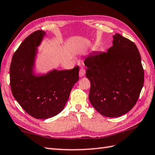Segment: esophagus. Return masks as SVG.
I'll list each match as a JSON object with an SVG mask.
<instances>
[{"label":"esophagus","instance_id":"1","mask_svg":"<svg viewBox=\"0 0 155 155\" xmlns=\"http://www.w3.org/2000/svg\"><path fill=\"white\" fill-rule=\"evenodd\" d=\"M85 74H86V70H85L84 68H81L80 70V74H79V75H80V77L82 78L83 76H84Z\"/></svg>","mask_w":155,"mask_h":155}]
</instances>
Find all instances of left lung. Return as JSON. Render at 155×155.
Returning <instances> with one entry per match:
<instances>
[{"instance_id": "obj_1", "label": "left lung", "mask_w": 155, "mask_h": 155, "mask_svg": "<svg viewBox=\"0 0 155 155\" xmlns=\"http://www.w3.org/2000/svg\"><path fill=\"white\" fill-rule=\"evenodd\" d=\"M113 38L107 52L89 53L84 64L91 83V104L100 114L115 118L137 103L144 84V69L135 44L118 33Z\"/></svg>"}]
</instances>
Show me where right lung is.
Wrapping results in <instances>:
<instances>
[{
	"mask_svg": "<svg viewBox=\"0 0 155 155\" xmlns=\"http://www.w3.org/2000/svg\"><path fill=\"white\" fill-rule=\"evenodd\" d=\"M45 35V31L39 30L28 36L14 53L10 67L12 95L25 111L36 119L52 118L61 112L79 80L78 65L72 69L36 73L37 47Z\"/></svg>",
	"mask_w": 155,
	"mask_h": 155,
	"instance_id": "add662e5",
	"label": "right lung"
}]
</instances>
